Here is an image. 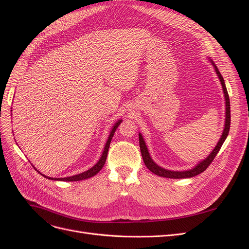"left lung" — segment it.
<instances>
[{
	"label": "left lung",
	"mask_w": 249,
	"mask_h": 249,
	"mask_svg": "<svg viewBox=\"0 0 249 249\" xmlns=\"http://www.w3.org/2000/svg\"><path fill=\"white\" fill-rule=\"evenodd\" d=\"M210 62L212 63V65L214 67V70L219 77L220 83L222 85V89H223V93H224V98H225V124H224V130L223 133H222L217 145L215 146V148L213 149V151L209 154L207 158L203 160H201L198 164H196L193 168L188 169V171H171V169H166L163 168L160 165L156 164L153 160L151 159V156L148 152L147 146L145 144V141L143 139V136L141 133H139V145H140V150H141V155L143 161H144L146 167L149 169L151 173H153L156 176H160L162 178H193L195 176H198L200 174H202L205 169L211 164V162L213 161V160L215 159V156L217 155V153L219 152L222 144H223L225 139L228 136L229 133V129H230V101H229V96H228V91L225 86V82L223 76L221 75L218 68L216 67V64L214 63L213 60L210 59Z\"/></svg>",
	"instance_id": "obj_1"
}]
</instances>
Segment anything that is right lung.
<instances>
[{"instance_id":"add662e5","label":"right lung","mask_w":249,"mask_h":249,"mask_svg":"<svg viewBox=\"0 0 249 249\" xmlns=\"http://www.w3.org/2000/svg\"><path fill=\"white\" fill-rule=\"evenodd\" d=\"M121 122H122V120H118L115 124H114V126H113V128H112V130H111V132H110V135H109V137H108V140H107V142H106V145H105V147H104V151H103V153H102V156H101V159L99 160V161L93 166V167H90L89 169H88V171H86V172H84V173H82V174H78V175H75V176H72V177H69V178H49V177H46V176H44V175H42V174H40V172L39 171H36L38 172V174H40V175H42L44 178H48V179H52V180H63V181H77V180H83V179H87V178H91V177H94V176H96L101 169L103 168V166H104V164H105V162H106V160H107V154H108V151H109V146H110V143H111V140H112V138H113V136H114V133H115V131H116V129L118 128V126H119L120 124H121Z\"/></svg>"}]
</instances>
